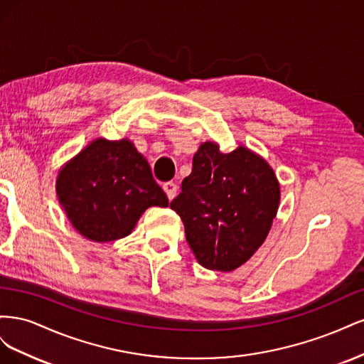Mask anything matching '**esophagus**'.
I'll return each instance as SVG.
<instances>
[{"label": "esophagus", "mask_w": 364, "mask_h": 364, "mask_svg": "<svg viewBox=\"0 0 364 364\" xmlns=\"http://www.w3.org/2000/svg\"><path fill=\"white\" fill-rule=\"evenodd\" d=\"M162 188H164L165 193H167L168 199L173 200L174 196H176V191H178V185H176L174 182H165V183L162 185Z\"/></svg>", "instance_id": "1"}]
</instances>
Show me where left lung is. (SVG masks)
<instances>
[{"label":"left lung","instance_id":"8db88e82","mask_svg":"<svg viewBox=\"0 0 364 364\" xmlns=\"http://www.w3.org/2000/svg\"><path fill=\"white\" fill-rule=\"evenodd\" d=\"M181 190L170 208L182 218L197 261L209 270L245 264L264 243L279 206L277 176L246 147L222 153L205 142Z\"/></svg>","mask_w":364,"mask_h":364}]
</instances>
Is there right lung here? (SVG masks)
I'll return each mask as SVG.
<instances>
[{"label": "right lung", "mask_w": 364, "mask_h": 364, "mask_svg": "<svg viewBox=\"0 0 364 364\" xmlns=\"http://www.w3.org/2000/svg\"><path fill=\"white\" fill-rule=\"evenodd\" d=\"M56 191L73 226L98 243L129 235L149 206H168L147 159L127 139L91 142L60 170Z\"/></svg>", "instance_id": "1"}]
</instances>
